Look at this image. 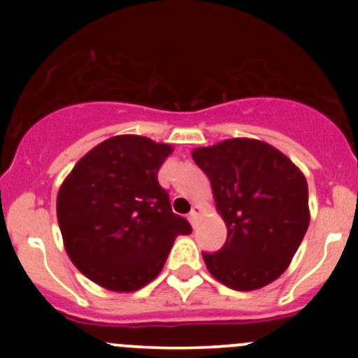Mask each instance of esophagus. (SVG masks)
<instances>
[{"label":"esophagus","instance_id":"obj_1","mask_svg":"<svg viewBox=\"0 0 358 358\" xmlns=\"http://www.w3.org/2000/svg\"><path fill=\"white\" fill-rule=\"evenodd\" d=\"M199 213H201V208H199V206H194L192 211L189 213V220H190V223H192V225H196L197 216H199Z\"/></svg>","mask_w":358,"mask_h":358}]
</instances>
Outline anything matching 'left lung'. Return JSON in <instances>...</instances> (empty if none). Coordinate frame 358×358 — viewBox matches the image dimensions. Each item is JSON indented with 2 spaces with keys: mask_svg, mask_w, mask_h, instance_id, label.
<instances>
[{
  "mask_svg": "<svg viewBox=\"0 0 358 358\" xmlns=\"http://www.w3.org/2000/svg\"><path fill=\"white\" fill-rule=\"evenodd\" d=\"M192 157L211 182L227 225L223 248L202 252L209 273L236 291L273 282L308 229L305 175L275 147L252 138L201 147Z\"/></svg>",
  "mask_w": 358,
  "mask_h": 358,
  "instance_id": "1",
  "label": "left lung"
}]
</instances>
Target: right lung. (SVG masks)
Returning a JSON list of instances; mask_svg holds the SVG:
<instances>
[{
  "label": "right lung",
  "mask_w": 358,
  "mask_h": 358,
  "mask_svg": "<svg viewBox=\"0 0 358 358\" xmlns=\"http://www.w3.org/2000/svg\"><path fill=\"white\" fill-rule=\"evenodd\" d=\"M171 152V145L145 136H112L64 180L57 197L64 246L79 272L99 286L140 289L159 275L176 237L192 232L157 182Z\"/></svg>",
  "instance_id": "obj_1"
}]
</instances>
